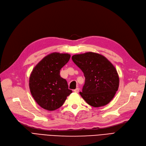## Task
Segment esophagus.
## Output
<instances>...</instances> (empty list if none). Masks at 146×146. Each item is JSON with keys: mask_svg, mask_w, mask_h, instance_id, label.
<instances>
[{"mask_svg": "<svg viewBox=\"0 0 146 146\" xmlns=\"http://www.w3.org/2000/svg\"><path fill=\"white\" fill-rule=\"evenodd\" d=\"M74 92H75V93H78L79 92V89L78 88H77L74 90Z\"/></svg>", "mask_w": 146, "mask_h": 146, "instance_id": "34e87169", "label": "esophagus"}]
</instances>
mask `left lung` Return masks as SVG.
Here are the masks:
<instances>
[{"label": "left lung", "instance_id": "1", "mask_svg": "<svg viewBox=\"0 0 146 146\" xmlns=\"http://www.w3.org/2000/svg\"><path fill=\"white\" fill-rule=\"evenodd\" d=\"M72 60L85 77L80 92L82 98L95 108L108 104L119 87L118 74L113 65L102 55L92 52L74 55Z\"/></svg>", "mask_w": 146, "mask_h": 146}]
</instances>
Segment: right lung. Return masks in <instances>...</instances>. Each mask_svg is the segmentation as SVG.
Listing matches in <instances>:
<instances>
[{"mask_svg":"<svg viewBox=\"0 0 146 146\" xmlns=\"http://www.w3.org/2000/svg\"><path fill=\"white\" fill-rule=\"evenodd\" d=\"M69 54L53 52L44 57L30 75V92L36 103L44 109L55 110L63 104L72 93L60 71L70 59Z\"/></svg>","mask_w":146,"mask_h":146,"instance_id":"add662e5","label":"right lung"}]
</instances>
